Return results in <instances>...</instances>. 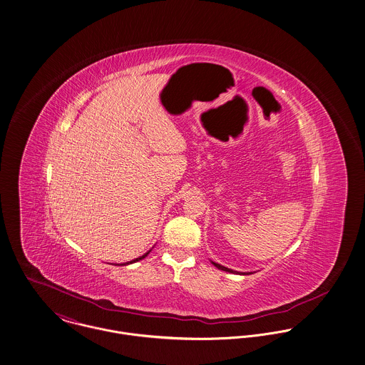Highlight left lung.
<instances>
[{"mask_svg": "<svg viewBox=\"0 0 365 365\" xmlns=\"http://www.w3.org/2000/svg\"><path fill=\"white\" fill-rule=\"evenodd\" d=\"M217 269H220V270H222V272H228V273H234V274H241V276H246V274H253L252 272H247V273H242V272H235V270H232V269H228V267H225V266H221L220 263H215V262H211Z\"/></svg>", "mask_w": 365, "mask_h": 365, "instance_id": "1", "label": "left lung"}]
</instances>
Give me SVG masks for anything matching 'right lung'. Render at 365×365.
Segmentation results:
<instances>
[{
  "mask_svg": "<svg viewBox=\"0 0 365 365\" xmlns=\"http://www.w3.org/2000/svg\"><path fill=\"white\" fill-rule=\"evenodd\" d=\"M150 252H151V249L147 252V253H144L143 256H140V257H137V259H134V260H131V262H125V263H122V264H115V266H127V264H131V263H135V262H138V260H143L145 256H148L150 255Z\"/></svg>",
  "mask_w": 365,
  "mask_h": 365,
  "instance_id": "right-lung-1",
  "label": "right lung"
}]
</instances>
